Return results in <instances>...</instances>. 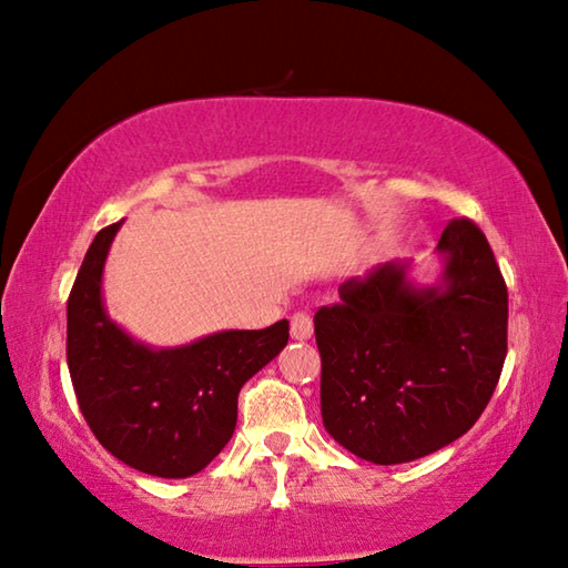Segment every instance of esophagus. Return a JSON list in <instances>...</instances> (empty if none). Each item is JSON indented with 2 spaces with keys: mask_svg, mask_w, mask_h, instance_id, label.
Here are the masks:
<instances>
[{
  "mask_svg": "<svg viewBox=\"0 0 568 568\" xmlns=\"http://www.w3.org/2000/svg\"><path fill=\"white\" fill-rule=\"evenodd\" d=\"M291 335L295 341H307L313 335V318L305 311H297L291 318Z\"/></svg>",
  "mask_w": 568,
  "mask_h": 568,
  "instance_id": "esophagus-1",
  "label": "esophagus"
}]
</instances>
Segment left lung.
<instances>
[{
	"label": "left lung",
	"mask_w": 568,
	"mask_h": 568,
	"mask_svg": "<svg viewBox=\"0 0 568 568\" xmlns=\"http://www.w3.org/2000/svg\"><path fill=\"white\" fill-rule=\"evenodd\" d=\"M438 253V285L418 287L408 263H383L315 313L323 426L371 464H408L454 444L501 378L508 293L491 245L456 217Z\"/></svg>",
	"instance_id": "left-lung-1"
}]
</instances>
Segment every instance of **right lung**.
Returning <instances> with one entry per match:
<instances>
[{"label": "right lung", "instance_id": "obj_1", "mask_svg": "<svg viewBox=\"0 0 568 568\" xmlns=\"http://www.w3.org/2000/svg\"><path fill=\"white\" fill-rule=\"evenodd\" d=\"M122 223L102 227L67 301V365L94 438L160 478L203 470L233 438L237 393L287 343V321L223 331L182 348H150L110 321L102 271Z\"/></svg>", "mask_w": 568, "mask_h": 568}]
</instances>
